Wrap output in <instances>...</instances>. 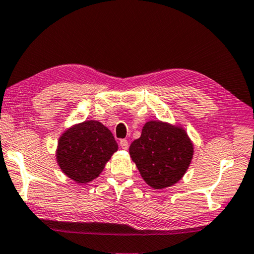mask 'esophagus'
<instances>
[{"label":"esophagus","instance_id":"1","mask_svg":"<svg viewBox=\"0 0 254 254\" xmlns=\"http://www.w3.org/2000/svg\"><path fill=\"white\" fill-rule=\"evenodd\" d=\"M120 146H121L122 149L127 150V147H128V142H127V140H126V139H122L121 141H120Z\"/></svg>","mask_w":254,"mask_h":254}]
</instances>
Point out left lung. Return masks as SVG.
Listing matches in <instances>:
<instances>
[{"label":"left lung","instance_id":"1","mask_svg":"<svg viewBox=\"0 0 254 254\" xmlns=\"http://www.w3.org/2000/svg\"><path fill=\"white\" fill-rule=\"evenodd\" d=\"M130 155L150 187L163 189L177 183L191 163L193 145L184 130L150 121L131 143Z\"/></svg>","mask_w":254,"mask_h":254}]
</instances>
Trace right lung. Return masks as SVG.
<instances>
[{
  "label": "right lung",
  "instance_id": "right-lung-1",
  "mask_svg": "<svg viewBox=\"0 0 254 254\" xmlns=\"http://www.w3.org/2000/svg\"><path fill=\"white\" fill-rule=\"evenodd\" d=\"M118 143L111 131L98 121H85L60 137L58 162L67 177L86 183L102 172Z\"/></svg>",
  "mask_w": 254,
  "mask_h": 254
}]
</instances>
